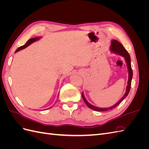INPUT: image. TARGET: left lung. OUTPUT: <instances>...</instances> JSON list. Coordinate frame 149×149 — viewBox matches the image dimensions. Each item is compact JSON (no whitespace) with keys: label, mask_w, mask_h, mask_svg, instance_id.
<instances>
[{"label":"left lung","mask_w":149,"mask_h":149,"mask_svg":"<svg viewBox=\"0 0 149 149\" xmlns=\"http://www.w3.org/2000/svg\"><path fill=\"white\" fill-rule=\"evenodd\" d=\"M110 50L113 52L114 53H117L118 55H120V56H123L125 58V60L126 62V64H127V69H128V73H129V78H128V81H127V88H126V91L124 95L122 97L120 100L117 102L116 104L114 106H112L109 107H104V108H101V107H98L96 106H94L91 105V104H89L87 100H86V98L84 96L83 93H82V97L84 102L86 104L90 109H91L93 110L96 111H106L108 110H111L112 109H114L116 107L118 106L119 104L123 101L125 97H127L128 94L130 91V86H131V81H132V74H133V72L132 70V67H131V63H130V57L129 54L128 53L127 51L126 50L125 48L123 47V45H122L120 43H119L118 41H117L116 40H112L111 41V45L110 47Z\"/></svg>","instance_id":"left-lung-1"}]
</instances>
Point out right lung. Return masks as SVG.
I'll list each match as a JSON object with an SVG mask.
<instances>
[{
    "instance_id": "add662e5",
    "label": "right lung",
    "mask_w": 149,
    "mask_h": 149,
    "mask_svg": "<svg viewBox=\"0 0 149 149\" xmlns=\"http://www.w3.org/2000/svg\"><path fill=\"white\" fill-rule=\"evenodd\" d=\"M40 38H41V37H35V38H30V40H28L27 42H26V43L24 45L22 46V47H19V48H18L17 49V50L15 51V53H16V52H19V51L21 50V49H22L25 48L26 47H27L28 46H29L30 44H31V43L35 42H36V41H37V40H38L40 39Z\"/></svg>"
}]
</instances>
